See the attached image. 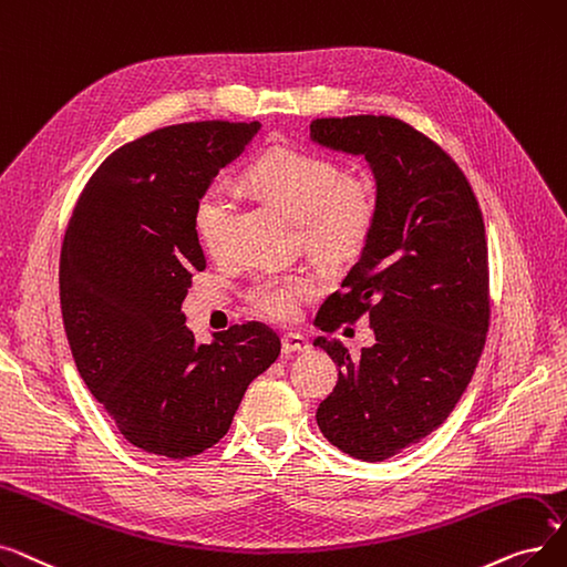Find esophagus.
<instances>
[{
    "label": "esophagus",
    "instance_id": "obj_1",
    "mask_svg": "<svg viewBox=\"0 0 567 567\" xmlns=\"http://www.w3.org/2000/svg\"><path fill=\"white\" fill-rule=\"evenodd\" d=\"M281 348H284V353H305V350H309V341L302 334L288 332L281 339Z\"/></svg>",
    "mask_w": 567,
    "mask_h": 567
}]
</instances>
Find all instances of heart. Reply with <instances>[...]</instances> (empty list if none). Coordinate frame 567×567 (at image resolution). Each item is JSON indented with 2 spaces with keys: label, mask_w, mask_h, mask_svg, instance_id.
I'll use <instances>...</instances> for the list:
<instances>
[{
  "label": "heart",
  "mask_w": 567,
  "mask_h": 567,
  "mask_svg": "<svg viewBox=\"0 0 567 567\" xmlns=\"http://www.w3.org/2000/svg\"><path fill=\"white\" fill-rule=\"evenodd\" d=\"M254 192L298 221L302 245L313 254L346 260L364 245L379 217V194L367 177H341L332 158L298 147L265 152L247 173ZM235 198L224 182L209 184L196 200L194 221L203 245L221 254L235 224ZM318 290L309 269L262 272L249 286V302L279 320H288L298 305Z\"/></svg>",
  "instance_id": "obj_1"
}]
</instances>
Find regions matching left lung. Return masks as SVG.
<instances>
[{
  "mask_svg": "<svg viewBox=\"0 0 567 567\" xmlns=\"http://www.w3.org/2000/svg\"><path fill=\"white\" fill-rule=\"evenodd\" d=\"M320 147L364 156L379 217L367 245L322 302L320 330L369 318L375 343L350 358L318 337L339 367L316 422L332 445L385 462L441 426L468 388L489 330L484 221L462 168L424 133L385 115L311 122Z\"/></svg>",
  "mask_w": 567,
  "mask_h": 567,
  "instance_id": "8db88e82",
  "label": "left lung"
}]
</instances>
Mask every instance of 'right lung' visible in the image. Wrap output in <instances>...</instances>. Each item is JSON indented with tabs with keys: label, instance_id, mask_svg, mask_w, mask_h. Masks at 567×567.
I'll return each mask as SVG.
<instances>
[{
	"label": "right lung",
	"instance_id": "1",
	"mask_svg": "<svg viewBox=\"0 0 567 567\" xmlns=\"http://www.w3.org/2000/svg\"><path fill=\"white\" fill-rule=\"evenodd\" d=\"M260 122L164 126L107 156L80 194L60 258L64 330L80 379L120 434L184 460L219 443L249 383L281 353L262 322L196 343L182 302L205 254L196 200Z\"/></svg>",
	"mask_w": 567,
	"mask_h": 567
}]
</instances>
